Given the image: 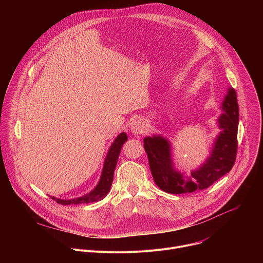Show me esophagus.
Returning a JSON list of instances; mask_svg holds the SVG:
<instances>
[{
    "mask_svg": "<svg viewBox=\"0 0 263 263\" xmlns=\"http://www.w3.org/2000/svg\"><path fill=\"white\" fill-rule=\"evenodd\" d=\"M146 131L145 124L140 120H135L131 125V132L134 135H140Z\"/></svg>",
    "mask_w": 263,
    "mask_h": 263,
    "instance_id": "1",
    "label": "esophagus"
}]
</instances>
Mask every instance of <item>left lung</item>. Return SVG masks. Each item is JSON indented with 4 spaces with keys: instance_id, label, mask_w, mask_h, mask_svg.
I'll list each match as a JSON object with an SVG mask.
<instances>
[{
    "instance_id": "obj_1",
    "label": "left lung",
    "mask_w": 263,
    "mask_h": 263,
    "mask_svg": "<svg viewBox=\"0 0 263 263\" xmlns=\"http://www.w3.org/2000/svg\"><path fill=\"white\" fill-rule=\"evenodd\" d=\"M223 114L217 123L220 132L214 142L210 157L191 178L177 172L173 166L171 144L162 136L143 138V147L147 155L153 179L160 190L168 194H187L208 189L220 177L231 171L237 153L238 103L234 88H229L221 105Z\"/></svg>"
}]
</instances>
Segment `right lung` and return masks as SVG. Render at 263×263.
I'll return each instance as SVG.
<instances>
[{"instance_id":"right-lung-1","label":"right lung","mask_w":263,"mask_h":263,"mask_svg":"<svg viewBox=\"0 0 263 263\" xmlns=\"http://www.w3.org/2000/svg\"><path fill=\"white\" fill-rule=\"evenodd\" d=\"M127 139H128L127 134L123 132L116 138L114 143L111 144L109 151H108V154L106 156L105 162H104V167H103L101 179L93 191H91L89 194H87L83 197L77 198V199L60 200V199H56L54 197H52V199L61 205L87 204V203H91V202H98V201H101L102 199H104L110 191L112 181H114V174H115V170H116V166L118 163L119 155L121 153V148H122L123 144L127 141Z\"/></svg>"}]
</instances>
